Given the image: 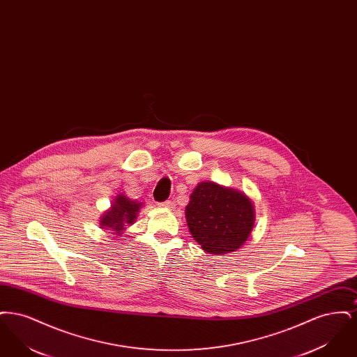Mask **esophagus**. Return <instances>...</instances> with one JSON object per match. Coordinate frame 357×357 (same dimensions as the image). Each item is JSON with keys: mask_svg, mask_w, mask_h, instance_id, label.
Masks as SVG:
<instances>
[{"mask_svg": "<svg viewBox=\"0 0 357 357\" xmlns=\"http://www.w3.org/2000/svg\"><path fill=\"white\" fill-rule=\"evenodd\" d=\"M159 207H165V208H172L174 204L171 201H165V202H160Z\"/></svg>", "mask_w": 357, "mask_h": 357, "instance_id": "obj_1", "label": "esophagus"}]
</instances>
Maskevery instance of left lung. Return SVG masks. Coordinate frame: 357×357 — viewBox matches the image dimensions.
Here are the masks:
<instances>
[{"instance_id": "obj_1", "label": "left lung", "mask_w": 357, "mask_h": 357, "mask_svg": "<svg viewBox=\"0 0 357 357\" xmlns=\"http://www.w3.org/2000/svg\"><path fill=\"white\" fill-rule=\"evenodd\" d=\"M255 215V206L243 192L214 182H201L186 206L188 230L210 255L239 249L252 233Z\"/></svg>"}]
</instances>
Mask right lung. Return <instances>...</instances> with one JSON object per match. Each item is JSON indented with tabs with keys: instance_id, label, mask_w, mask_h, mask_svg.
<instances>
[{
	"instance_id": "1",
	"label": "right lung",
	"mask_w": 357,
	"mask_h": 357,
	"mask_svg": "<svg viewBox=\"0 0 357 357\" xmlns=\"http://www.w3.org/2000/svg\"><path fill=\"white\" fill-rule=\"evenodd\" d=\"M142 204L132 201L124 194H119L109 210L100 218V226L105 230H112L115 234L121 236L123 230L128 223H132L137 217Z\"/></svg>"
}]
</instances>
